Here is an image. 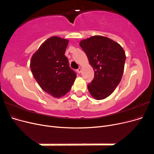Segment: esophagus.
I'll return each instance as SVG.
<instances>
[{
  "label": "esophagus",
  "mask_w": 154,
  "mask_h": 154,
  "mask_svg": "<svg viewBox=\"0 0 154 154\" xmlns=\"http://www.w3.org/2000/svg\"><path fill=\"white\" fill-rule=\"evenodd\" d=\"M77 72H78V73H81V72H82V69H81V68L78 69H77Z\"/></svg>",
  "instance_id": "obj_1"
}]
</instances>
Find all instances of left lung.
<instances>
[{
	"instance_id": "left-lung-1",
	"label": "left lung",
	"mask_w": 154,
	"mask_h": 154,
	"mask_svg": "<svg viewBox=\"0 0 154 154\" xmlns=\"http://www.w3.org/2000/svg\"><path fill=\"white\" fill-rule=\"evenodd\" d=\"M80 45L94 71V78L87 85L88 91L95 100L105 99L122 80L126 60L124 49L118 42L101 35L83 39Z\"/></svg>"
}]
</instances>
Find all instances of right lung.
I'll use <instances>...</instances> for the list:
<instances>
[{
	"instance_id": "add662e5",
	"label": "right lung",
	"mask_w": 154,
	"mask_h": 154,
	"mask_svg": "<svg viewBox=\"0 0 154 154\" xmlns=\"http://www.w3.org/2000/svg\"><path fill=\"white\" fill-rule=\"evenodd\" d=\"M69 40L53 36L44 41L30 61V68L42 89L54 97L66 95L76 74L69 67L65 52Z\"/></svg>"
}]
</instances>
